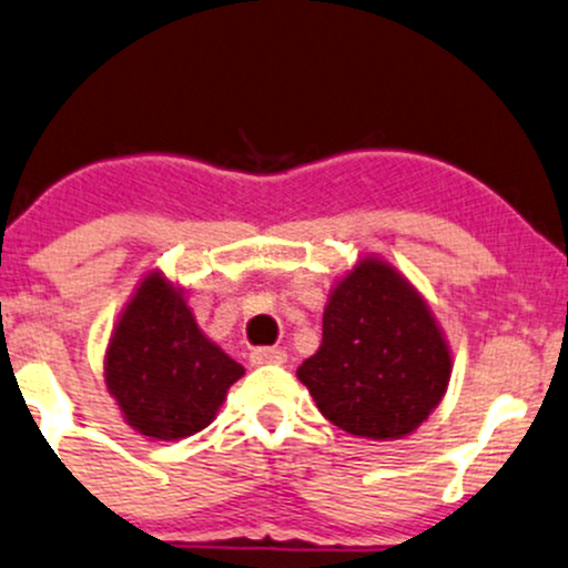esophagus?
Instances as JSON below:
<instances>
[{
    "label": "esophagus",
    "instance_id": "1",
    "mask_svg": "<svg viewBox=\"0 0 568 568\" xmlns=\"http://www.w3.org/2000/svg\"><path fill=\"white\" fill-rule=\"evenodd\" d=\"M286 363V352L282 346H260L252 352V365H282Z\"/></svg>",
    "mask_w": 568,
    "mask_h": 568
}]
</instances>
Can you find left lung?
<instances>
[{
	"label": "left lung",
	"instance_id": "left-lung-1",
	"mask_svg": "<svg viewBox=\"0 0 568 568\" xmlns=\"http://www.w3.org/2000/svg\"><path fill=\"white\" fill-rule=\"evenodd\" d=\"M449 371L447 341L417 290L387 262L363 260L333 290L322 346L297 379L341 430L389 442L428 419Z\"/></svg>",
	"mask_w": 568,
	"mask_h": 568
}]
</instances>
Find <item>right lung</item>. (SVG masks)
I'll use <instances>...</instances> for the list:
<instances>
[{"mask_svg": "<svg viewBox=\"0 0 568 568\" xmlns=\"http://www.w3.org/2000/svg\"><path fill=\"white\" fill-rule=\"evenodd\" d=\"M243 365L205 338L181 290L151 273L121 314L105 382L124 419L162 442L192 436L216 417Z\"/></svg>", "mask_w": 568, "mask_h": 568, "instance_id": "add662e5", "label": "right lung"}]
</instances>
